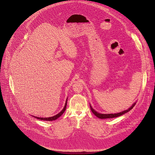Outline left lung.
Instances as JSON below:
<instances>
[{
	"label": "left lung",
	"instance_id": "left-lung-1",
	"mask_svg": "<svg viewBox=\"0 0 155 155\" xmlns=\"http://www.w3.org/2000/svg\"><path fill=\"white\" fill-rule=\"evenodd\" d=\"M136 105V103H134V104L128 110H125V111H124L122 112H120L119 113H116V114H100V113H97V111H95L92 107L90 105V108H91V111L94 113V114L97 116L98 118H100V119H108V118H114V117H119V116H120L123 114H124L125 113L128 112L129 111H130L134 107V105Z\"/></svg>",
	"mask_w": 155,
	"mask_h": 155
}]
</instances>
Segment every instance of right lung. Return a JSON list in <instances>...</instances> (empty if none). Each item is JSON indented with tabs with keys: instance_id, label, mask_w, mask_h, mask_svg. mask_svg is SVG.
<instances>
[{
	"instance_id": "1",
	"label": "right lung",
	"mask_w": 155,
	"mask_h": 155,
	"mask_svg": "<svg viewBox=\"0 0 155 155\" xmlns=\"http://www.w3.org/2000/svg\"><path fill=\"white\" fill-rule=\"evenodd\" d=\"M67 101H68V99L66 100V104H65V106H64V108L63 109V110L60 112V113H59L58 114H57V115H55V116H53V117H35V118H37L38 119H39V120H47V121H52V120H56V119H57L58 117H60L63 113H64V112L65 111V110H66V106H67Z\"/></svg>"
}]
</instances>
